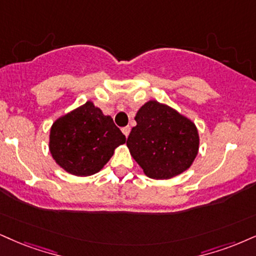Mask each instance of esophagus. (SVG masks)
Masks as SVG:
<instances>
[{
	"instance_id": "1",
	"label": "esophagus",
	"mask_w": 256,
	"mask_h": 256,
	"mask_svg": "<svg viewBox=\"0 0 256 256\" xmlns=\"http://www.w3.org/2000/svg\"><path fill=\"white\" fill-rule=\"evenodd\" d=\"M122 133L126 135V138H128L129 133H130V127H129V126H127V127L122 128Z\"/></svg>"
}]
</instances>
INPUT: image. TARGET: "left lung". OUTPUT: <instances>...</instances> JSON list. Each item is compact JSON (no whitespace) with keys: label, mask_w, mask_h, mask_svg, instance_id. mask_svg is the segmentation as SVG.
Masks as SVG:
<instances>
[{"label":"left lung","mask_w":256,"mask_h":256,"mask_svg":"<svg viewBox=\"0 0 256 256\" xmlns=\"http://www.w3.org/2000/svg\"><path fill=\"white\" fill-rule=\"evenodd\" d=\"M127 146L144 174L170 179L194 162L200 138L194 123L156 100L144 104L135 116Z\"/></svg>","instance_id":"obj_1"}]
</instances>
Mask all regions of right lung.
<instances>
[{"label": "right lung", "instance_id": "right-lung-1", "mask_svg": "<svg viewBox=\"0 0 256 256\" xmlns=\"http://www.w3.org/2000/svg\"><path fill=\"white\" fill-rule=\"evenodd\" d=\"M126 136L110 116L86 102L53 123L50 150L66 172L78 176L94 174L109 162Z\"/></svg>", "mask_w": 256, "mask_h": 256}]
</instances>
